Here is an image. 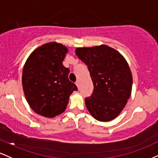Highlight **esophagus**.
<instances>
[{
    "label": "esophagus",
    "instance_id": "esophagus-1",
    "mask_svg": "<svg viewBox=\"0 0 158 158\" xmlns=\"http://www.w3.org/2000/svg\"><path fill=\"white\" fill-rule=\"evenodd\" d=\"M75 84H76V85H77V88H78V89H79V87H80V82H79V81H76Z\"/></svg>",
    "mask_w": 158,
    "mask_h": 158
}]
</instances>
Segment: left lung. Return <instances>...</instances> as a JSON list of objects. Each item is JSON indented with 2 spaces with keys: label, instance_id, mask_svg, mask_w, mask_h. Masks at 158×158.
Masks as SVG:
<instances>
[{
  "label": "left lung",
  "instance_id": "left-lung-1",
  "mask_svg": "<svg viewBox=\"0 0 158 158\" xmlns=\"http://www.w3.org/2000/svg\"><path fill=\"white\" fill-rule=\"evenodd\" d=\"M75 53L87 65L93 82L92 95L85 98L89 112L98 121L114 119L131 93L132 74L126 60L105 45L77 48Z\"/></svg>",
  "mask_w": 158,
  "mask_h": 158
}]
</instances>
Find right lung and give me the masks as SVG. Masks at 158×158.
Instances as JSON below:
<instances>
[{
	"label": "right lung",
	"instance_id": "add662e5",
	"mask_svg": "<svg viewBox=\"0 0 158 158\" xmlns=\"http://www.w3.org/2000/svg\"><path fill=\"white\" fill-rule=\"evenodd\" d=\"M68 48L57 42L37 48L27 60L22 72L24 95L37 114L53 118L65 111L70 95L77 90L63 65Z\"/></svg>",
	"mask_w": 158,
	"mask_h": 158
}]
</instances>
